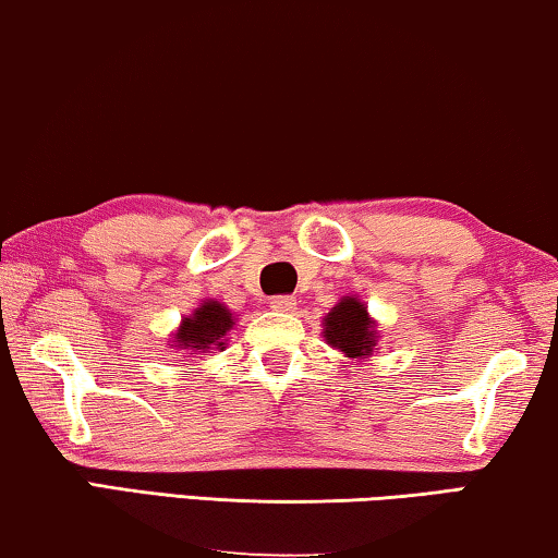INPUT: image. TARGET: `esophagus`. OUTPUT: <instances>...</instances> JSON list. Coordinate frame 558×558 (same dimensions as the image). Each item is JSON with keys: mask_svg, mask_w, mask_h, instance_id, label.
I'll return each instance as SVG.
<instances>
[{"mask_svg": "<svg viewBox=\"0 0 558 558\" xmlns=\"http://www.w3.org/2000/svg\"><path fill=\"white\" fill-rule=\"evenodd\" d=\"M269 306L274 312H294V306H296V302L292 296H271V302H269Z\"/></svg>", "mask_w": 558, "mask_h": 558, "instance_id": "obj_1", "label": "esophagus"}]
</instances>
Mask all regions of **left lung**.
<instances>
[{
  "label": "left lung",
  "mask_w": 558,
  "mask_h": 558,
  "mask_svg": "<svg viewBox=\"0 0 558 558\" xmlns=\"http://www.w3.org/2000/svg\"><path fill=\"white\" fill-rule=\"evenodd\" d=\"M322 337L329 347H335L354 362L373 357L379 342L377 322L369 317L367 304L354 294L342 296L322 319Z\"/></svg>",
  "instance_id": "8db88e82"
}]
</instances>
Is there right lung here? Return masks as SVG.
Wrapping results in <instances>:
<instances>
[{
    "label": "right lung",
    "mask_w": 558,
    "mask_h": 558,
    "mask_svg": "<svg viewBox=\"0 0 558 558\" xmlns=\"http://www.w3.org/2000/svg\"><path fill=\"white\" fill-rule=\"evenodd\" d=\"M233 325H236V317H233L229 306L219 302V299H204L175 327L171 350L183 352L185 357H198V354L211 350H223L226 342H229L226 335L231 332Z\"/></svg>",
    "instance_id": "add662e5"
}]
</instances>
